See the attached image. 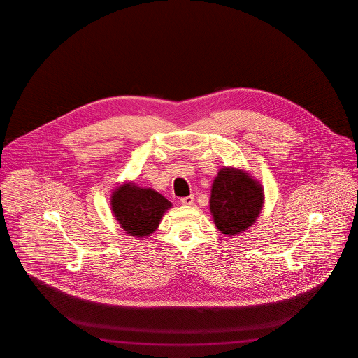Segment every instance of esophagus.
I'll use <instances>...</instances> for the list:
<instances>
[{"label":"esophagus","mask_w":358,"mask_h":358,"mask_svg":"<svg viewBox=\"0 0 358 358\" xmlns=\"http://www.w3.org/2000/svg\"><path fill=\"white\" fill-rule=\"evenodd\" d=\"M180 203L182 206H192L194 203V196L193 195H189V196H184L180 199Z\"/></svg>","instance_id":"34e87169"}]
</instances>
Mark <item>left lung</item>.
Here are the masks:
<instances>
[{
  "instance_id": "left-lung-1",
  "label": "left lung",
  "mask_w": 358,
  "mask_h": 358,
  "mask_svg": "<svg viewBox=\"0 0 358 358\" xmlns=\"http://www.w3.org/2000/svg\"><path fill=\"white\" fill-rule=\"evenodd\" d=\"M263 189L242 170L220 169L213 182L210 212L219 231L234 236L255 222L263 206Z\"/></svg>"
}]
</instances>
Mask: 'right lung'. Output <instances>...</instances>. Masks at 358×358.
I'll list each match as a JSON object with an SVG mask.
<instances>
[{
  "label": "right lung",
  "instance_id": "1",
  "mask_svg": "<svg viewBox=\"0 0 358 358\" xmlns=\"http://www.w3.org/2000/svg\"><path fill=\"white\" fill-rule=\"evenodd\" d=\"M171 203L152 189L125 184L111 196V209L122 229L130 236H146L158 228Z\"/></svg>",
  "mask_w": 358,
  "mask_h": 358
}]
</instances>
